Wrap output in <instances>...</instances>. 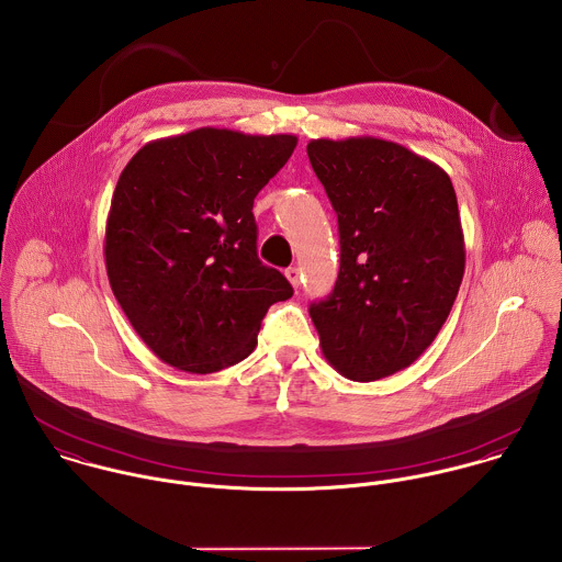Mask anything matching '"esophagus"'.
Masks as SVG:
<instances>
[{
  "label": "esophagus",
  "instance_id": "34e87169",
  "mask_svg": "<svg viewBox=\"0 0 562 562\" xmlns=\"http://www.w3.org/2000/svg\"><path fill=\"white\" fill-rule=\"evenodd\" d=\"M285 277H288V281L292 283V288H299V285H301V272H299V268H288V270H285Z\"/></svg>",
  "mask_w": 562,
  "mask_h": 562
}]
</instances>
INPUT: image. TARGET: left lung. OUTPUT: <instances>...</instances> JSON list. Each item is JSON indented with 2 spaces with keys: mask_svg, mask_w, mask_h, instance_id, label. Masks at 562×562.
Segmentation results:
<instances>
[{
  "mask_svg": "<svg viewBox=\"0 0 562 562\" xmlns=\"http://www.w3.org/2000/svg\"><path fill=\"white\" fill-rule=\"evenodd\" d=\"M338 213L340 272L312 303L323 356L347 379L407 369L438 336L464 274L458 198L442 168L385 139H312Z\"/></svg>",
  "mask_w": 562,
  "mask_h": 562,
  "instance_id": "left-lung-1",
  "label": "left lung"
}]
</instances>
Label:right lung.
<instances>
[{
    "mask_svg": "<svg viewBox=\"0 0 562 562\" xmlns=\"http://www.w3.org/2000/svg\"><path fill=\"white\" fill-rule=\"evenodd\" d=\"M296 142L206 126L146 144L120 175L106 217V274L161 362L193 374L241 362L268 307L294 294L257 257L252 202Z\"/></svg>",
    "mask_w": 562,
    "mask_h": 562,
    "instance_id": "1",
    "label": "right lung"
}]
</instances>
